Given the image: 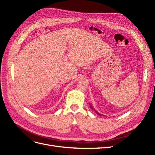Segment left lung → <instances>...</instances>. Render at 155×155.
<instances>
[{
	"label": "left lung",
	"mask_w": 155,
	"mask_h": 155,
	"mask_svg": "<svg viewBox=\"0 0 155 155\" xmlns=\"http://www.w3.org/2000/svg\"><path fill=\"white\" fill-rule=\"evenodd\" d=\"M91 109H92V106H91ZM96 113H97L98 114H100H100H99V113H98V112H97L96 111Z\"/></svg>",
	"instance_id": "left-lung-1"
}]
</instances>
